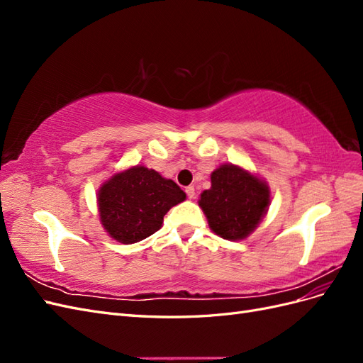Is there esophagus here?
Listing matches in <instances>:
<instances>
[{"instance_id":"1","label":"esophagus","mask_w":363,"mask_h":363,"mask_svg":"<svg viewBox=\"0 0 363 363\" xmlns=\"http://www.w3.org/2000/svg\"><path fill=\"white\" fill-rule=\"evenodd\" d=\"M184 192H186V195H188L189 200L195 199V189H194V186H188V188H186Z\"/></svg>"}]
</instances>
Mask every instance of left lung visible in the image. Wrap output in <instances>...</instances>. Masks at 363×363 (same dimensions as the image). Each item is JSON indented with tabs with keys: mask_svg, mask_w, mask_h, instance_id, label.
Returning a JSON list of instances; mask_svg holds the SVG:
<instances>
[{
	"mask_svg": "<svg viewBox=\"0 0 363 363\" xmlns=\"http://www.w3.org/2000/svg\"><path fill=\"white\" fill-rule=\"evenodd\" d=\"M211 179L212 188L199 201L208 225L224 239L247 238L268 211V186L235 164L218 168Z\"/></svg>",
	"mask_w": 363,
	"mask_h": 363,
	"instance_id": "obj_1",
	"label": "left lung"
}]
</instances>
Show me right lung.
Returning <instances> with one entry per match:
<instances>
[{
  "label": "right lung",
  "instance_id": "1",
  "mask_svg": "<svg viewBox=\"0 0 363 363\" xmlns=\"http://www.w3.org/2000/svg\"><path fill=\"white\" fill-rule=\"evenodd\" d=\"M184 199L177 183L155 169L135 167L103 184L98 207L107 233L123 244H135L156 233L163 216Z\"/></svg>",
  "mask_w": 363,
  "mask_h": 363
}]
</instances>
